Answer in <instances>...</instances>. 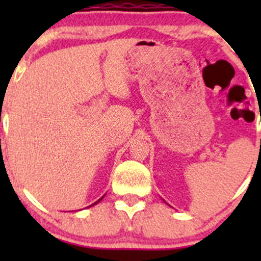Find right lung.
<instances>
[{
	"instance_id": "1",
	"label": "right lung",
	"mask_w": 261,
	"mask_h": 261,
	"mask_svg": "<svg viewBox=\"0 0 261 261\" xmlns=\"http://www.w3.org/2000/svg\"><path fill=\"white\" fill-rule=\"evenodd\" d=\"M102 198H103V197H102ZM102 198H99V199H98V201H97V202H94V203H93V204H97V203H98V202H99V201H101V199H102ZM93 204H91V206H93ZM91 206H89V207H91Z\"/></svg>"
}]
</instances>
